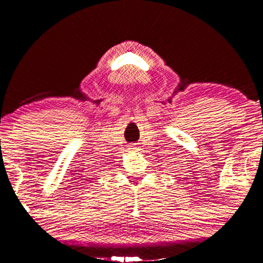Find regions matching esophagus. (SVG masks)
Returning <instances> with one entry per match:
<instances>
[{"instance_id": "esophagus-1", "label": "esophagus", "mask_w": 263, "mask_h": 263, "mask_svg": "<svg viewBox=\"0 0 263 263\" xmlns=\"http://www.w3.org/2000/svg\"><path fill=\"white\" fill-rule=\"evenodd\" d=\"M128 149H135V143H130V145L128 146Z\"/></svg>"}]
</instances>
